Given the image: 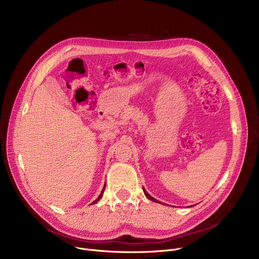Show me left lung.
<instances>
[{
  "mask_svg": "<svg viewBox=\"0 0 259 259\" xmlns=\"http://www.w3.org/2000/svg\"><path fill=\"white\" fill-rule=\"evenodd\" d=\"M143 190H144V193H145V195H146V196H147V197H148V198H149V199H151V200H152V201H155V202H159V201H158V200H156V199H155V198H153V197H152V196H151V195H150V194H149V193H148V192H147V191H146V190H145V189H144V188H143Z\"/></svg>",
  "mask_w": 259,
  "mask_h": 259,
  "instance_id": "left-lung-1",
  "label": "left lung"
}]
</instances>
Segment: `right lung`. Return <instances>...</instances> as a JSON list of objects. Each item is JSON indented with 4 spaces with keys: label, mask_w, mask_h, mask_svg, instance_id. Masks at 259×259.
<instances>
[{
    "label": "right lung",
    "mask_w": 259,
    "mask_h": 259,
    "mask_svg": "<svg viewBox=\"0 0 259 259\" xmlns=\"http://www.w3.org/2000/svg\"><path fill=\"white\" fill-rule=\"evenodd\" d=\"M105 187H106V185L104 186V188H103V190H102V192H101V194H100V196L97 198V199H95L94 201H92V203H95V202H98L101 198H102V196H103V193H104V190H105Z\"/></svg>",
    "instance_id": "obj_1"
}]
</instances>
